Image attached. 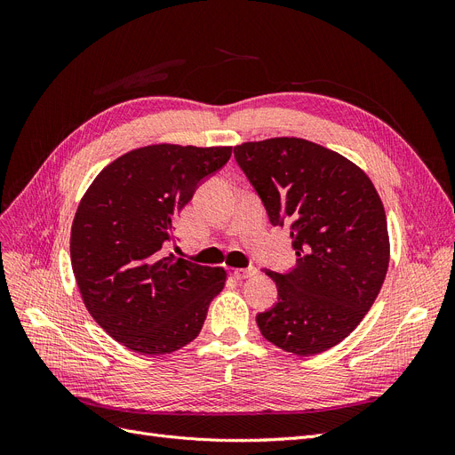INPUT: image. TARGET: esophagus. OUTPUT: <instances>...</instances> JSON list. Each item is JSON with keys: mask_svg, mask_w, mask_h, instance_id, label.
Here are the masks:
<instances>
[{"mask_svg": "<svg viewBox=\"0 0 455 455\" xmlns=\"http://www.w3.org/2000/svg\"><path fill=\"white\" fill-rule=\"evenodd\" d=\"M232 275L237 278V280H245V278H252L258 275V269L254 266L251 267H245V269H234Z\"/></svg>", "mask_w": 455, "mask_h": 455, "instance_id": "obj_1", "label": "esophagus"}]
</instances>
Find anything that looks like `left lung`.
Segmentation results:
<instances>
[{"label": "left lung", "instance_id": "left-lung-1", "mask_svg": "<svg viewBox=\"0 0 455 455\" xmlns=\"http://www.w3.org/2000/svg\"><path fill=\"white\" fill-rule=\"evenodd\" d=\"M271 225L291 223L297 266L266 271L278 302L256 315L267 341L297 355L341 343L374 304L389 267L386 210L354 162L302 138L234 148Z\"/></svg>", "mask_w": 455, "mask_h": 455}]
</instances>
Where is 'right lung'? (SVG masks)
<instances>
[{
	"label": "right lung",
	"instance_id": "right-lung-1",
	"mask_svg": "<svg viewBox=\"0 0 455 455\" xmlns=\"http://www.w3.org/2000/svg\"><path fill=\"white\" fill-rule=\"evenodd\" d=\"M230 155L156 143L116 158L86 189L71 225V267L90 315L117 343L162 355L199 336L227 273L164 249L177 243V213Z\"/></svg>",
	"mask_w": 455,
	"mask_h": 455
}]
</instances>
